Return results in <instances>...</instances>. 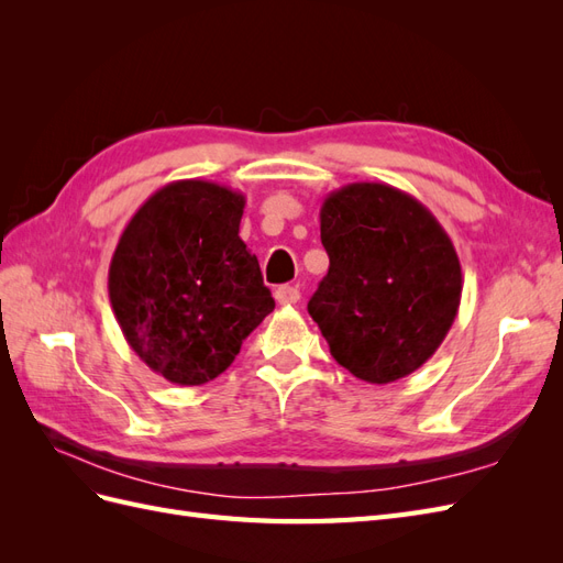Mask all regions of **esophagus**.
Returning a JSON list of instances; mask_svg holds the SVG:
<instances>
[{
  "mask_svg": "<svg viewBox=\"0 0 563 563\" xmlns=\"http://www.w3.org/2000/svg\"><path fill=\"white\" fill-rule=\"evenodd\" d=\"M275 300L279 302V305H296L298 300H300V291L296 286H279L277 291H275Z\"/></svg>",
  "mask_w": 563,
  "mask_h": 563,
  "instance_id": "obj_1",
  "label": "esophagus"
}]
</instances>
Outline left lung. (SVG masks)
<instances>
[{
    "instance_id": "1",
    "label": "left lung",
    "mask_w": 563,
    "mask_h": 563,
    "mask_svg": "<svg viewBox=\"0 0 563 563\" xmlns=\"http://www.w3.org/2000/svg\"><path fill=\"white\" fill-rule=\"evenodd\" d=\"M329 275L308 302L333 360L371 385L411 376L451 331L463 269L428 207L385 183H350L321 203Z\"/></svg>"
}]
</instances>
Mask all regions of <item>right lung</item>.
<instances>
[{"mask_svg":"<svg viewBox=\"0 0 563 563\" xmlns=\"http://www.w3.org/2000/svg\"><path fill=\"white\" fill-rule=\"evenodd\" d=\"M246 197L211 180H174L119 236L108 291L129 347L157 376L218 378L275 310L258 258L240 236Z\"/></svg>","mask_w":563,"mask_h":563,"instance_id":"obj_1","label":"right lung"}]
</instances>
